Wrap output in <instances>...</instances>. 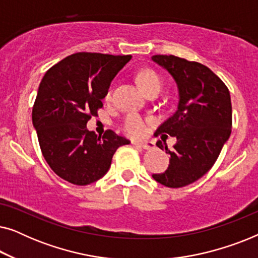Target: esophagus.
Segmentation results:
<instances>
[{"mask_svg":"<svg viewBox=\"0 0 258 258\" xmlns=\"http://www.w3.org/2000/svg\"><path fill=\"white\" fill-rule=\"evenodd\" d=\"M134 144H135V146L143 148V149H146V150H150L154 148V144L151 142H134Z\"/></svg>","mask_w":258,"mask_h":258,"instance_id":"34e87169","label":"esophagus"}]
</instances>
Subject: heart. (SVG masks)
<instances>
[{"instance_id": "obj_1", "label": "heart", "mask_w": 258, "mask_h": 258, "mask_svg": "<svg viewBox=\"0 0 258 258\" xmlns=\"http://www.w3.org/2000/svg\"><path fill=\"white\" fill-rule=\"evenodd\" d=\"M137 81H139L140 87L142 88L144 91H148L154 87H162V79L156 72L151 69L142 70L137 76ZM107 100L110 98V91L105 96ZM122 129L126 135L133 136V137H140L143 136L147 133V122L143 117H141L140 115L136 114H130L126 116L123 121Z\"/></svg>"}]
</instances>
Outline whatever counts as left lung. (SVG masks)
I'll list each match as a JSON object with an SVG mask.
<instances>
[{"mask_svg": "<svg viewBox=\"0 0 258 258\" xmlns=\"http://www.w3.org/2000/svg\"><path fill=\"white\" fill-rule=\"evenodd\" d=\"M153 61L171 74L178 87L177 110L162 123L155 136H175L172 149L158 141L156 146L170 155V164L153 177L168 188L189 185L213 168L231 134L230 93L208 67L174 55H155Z\"/></svg>", "mask_w": 258, "mask_h": 258, "instance_id": "obj_1", "label": "left lung"}]
</instances>
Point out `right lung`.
<instances>
[{
  "label": "right lung",
  "mask_w": 258,
  "mask_h": 258,
  "mask_svg": "<svg viewBox=\"0 0 258 258\" xmlns=\"http://www.w3.org/2000/svg\"><path fill=\"white\" fill-rule=\"evenodd\" d=\"M132 55L76 52L52 66L42 79L33 107V124L49 167L75 185L107 174L112 156L129 140L108 129L96 135L87 122L98 116L111 81Z\"/></svg>",
  "instance_id": "add662e5"
}]
</instances>
